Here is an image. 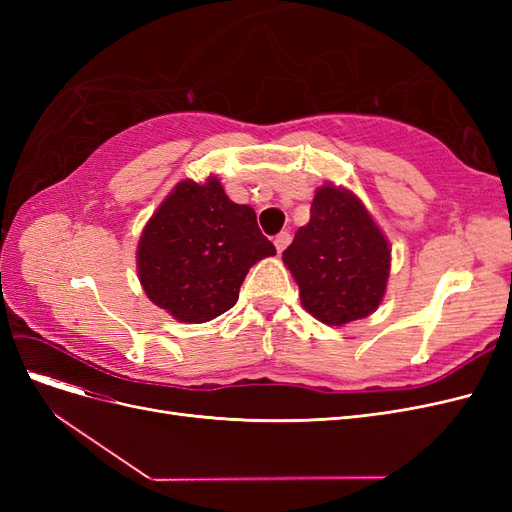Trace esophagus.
I'll list each match as a JSON object with an SVG mask.
<instances>
[{
  "mask_svg": "<svg viewBox=\"0 0 512 512\" xmlns=\"http://www.w3.org/2000/svg\"><path fill=\"white\" fill-rule=\"evenodd\" d=\"M275 250H277V254H282L284 250H286V247H288V243H290V235H288V232H280V235H277L275 237Z\"/></svg>",
  "mask_w": 512,
  "mask_h": 512,
  "instance_id": "1",
  "label": "esophagus"
}]
</instances>
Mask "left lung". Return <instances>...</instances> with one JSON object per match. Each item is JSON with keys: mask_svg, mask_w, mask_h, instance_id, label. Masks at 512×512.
I'll return each mask as SVG.
<instances>
[{"mask_svg": "<svg viewBox=\"0 0 512 512\" xmlns=\"http://www.w3.org/2000/svg\"><path fill=\"white\" fill-rule=\"evenodd\" d=\"M303 309L329 327L367 318L380 307L391 273V245L363 200L324 183L312 215L282 254Z\"/></svg>", "mask_w": 512, "mask_h": 512, "instance_id": "left-lung-1", "label": "left lung"}]
</instances>
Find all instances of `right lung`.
I'll return each mask as SVG.
<instances>
[{
	"instance_id": "add662e5",
	"label": "right lung",
	"mask_w": 512,
	"mask_h": 512,
	"mask_svg": "<svg viewBox=\"0 0 512 512\" xmlns=\"http://www.w3.org/2000/svg\"><path fill=\"white\" fill-rule=\"evenodd\" d=\"M275 256L256 211L226 196L215 175L179 181L145 224L136 247L138 280L151 303L179 322L200 324L237 303L258 260Z\"/></svg>"
}]
</instances>
